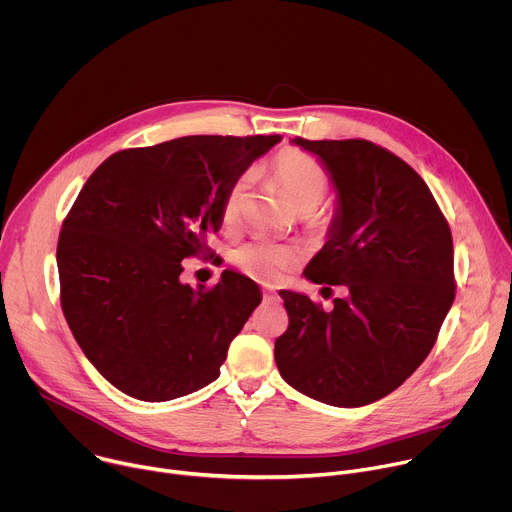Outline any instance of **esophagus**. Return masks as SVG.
I'll return each instance as SVG.
<instances>
[{"instance_id":"esophagus-1","label":"esophagus","mask_w":512,"mask_h":512,"mask_svg":"<svg viewBox=\"0 0 512 512\" xmlns=\"http://www.w3.org/2000/svg\"><path fill=\"white\" fill-rule=\"evenodd\" d=\"M263 296H265L267 300H275V291H273V289H265Z\"/></svg>"}]
</instances>
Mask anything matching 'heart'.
<instances>
[{"label":"heart","mask_w":512,"mask_h":512,"mask_svg":"<svg viewBox=\"0 0 512 512\" xmlns=\"http://www.w3.org/2000/svg\"><path fill=\"white\" fill-rule=\"evenodd\" d=\"M269 174L283 188L287 200L300 214H312L328 192V176L324 168L304 152L283 150L269 162ZM249 188V176H241L229 188L223 200V223L235 225L241 214L245 194ZM237 267L249 277L265 283L279 281L289 265L291 255L283 247L267 241H255L241 247L235 253Z\"/></svg>","instance_id":"obj_1"}]
</instances>
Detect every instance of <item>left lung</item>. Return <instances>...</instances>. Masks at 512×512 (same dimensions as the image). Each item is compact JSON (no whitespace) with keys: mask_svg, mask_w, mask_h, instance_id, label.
I'll list each match as a JSON object with an SVG mask.
<instances>
[{"mask_svg":"<svg viewBox=\"0 0 512 512\" xmlns=\"http://www.w3.org/2000/svg\"><path fill=\"white\" fill-rule=\"evenodd\" d=\"M291 143L324 164L336 190L328 241L304 275L346 285V298L326 312L279 291L289 326L275 364L316 401L362 407L395 391L433 348L456 296L452 233L423 178L373 141Z\"/></svg>","mask_w":512,"mask_h":512,"instance_id":"left-lung-1","label":"left lung"}]
</instances>
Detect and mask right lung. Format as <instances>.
<instances>
[{
	"label": "right lung",
	"mask_w": 512,
	"mask_h": 512,
	"mask_svg": "<svg viewBox=\"0 0 512 512\" xmlns=\"http://www.w3.org/2000/svg\"><path fill=\"white\" fill-rule=\"evenodd\" d=\"M279 135H188L107 158L62 223L56 263L68 328L93 367L139 401L190 395L221 375L231 340L261 304L225 269L214 287L180 281L206 253L223 200Z\"/></svg>",
	"instance_id": "1"
}]
</instances>
